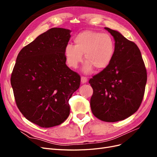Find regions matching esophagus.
Listing matches in <instances>:
<instances>
[{
  "mask_svg": "<svg viewBox=\"0 0 157 157\" xmlns=\"http://www.w3.org/2000/svg\"><path fill=\"white\" fill-rule=\"evenodd\" d=\"M87 81H88V79H87L86 77H81V82L82 84L86 83Z\"/></svg>",
  "mask_w": 157,
  "mask_h": 157,
  "instance_id": "obj_1",
  "label": "esophagus"
}]
</instances>
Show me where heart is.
<instances>
[{"mask_svg":"<svg viewBox=\"0 0 157 157\" xmlns=\"http://www.w3.org/2000/svg\"><path fill=\"white\" fill-rule=\"evenodd\" d=\"M75 45L68 44L65 48L66 61L69 67L77 68L82 61L86 63L82 71L91 73L93 68L100 70L110 63L115 53V42L108 33L93 31L80 33L74 39Z\"/></svg>","mask_w":157,"mask_h":157,"instance_id":"obj_1","label":"heart"}]
</instances>
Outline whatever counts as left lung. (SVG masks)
I'll use <instances>...</instances> for the list:
<instances>
[{"label": "left lung", "mask_w": 157, "mask_h": 157, "mask_svg": "<svg viewBox=\"0 0 157 157\" xmlns=\"http://www.w3.org/2000/svg\"><path fill=\"white\" fill-rule=\"evenodd\" d=\"M115 40V53L106 68L90 78V107L105 122L124 120L135 113L143 100L147 71L137 45L118 31L105 27Z\"/></svg>", "instance_id": "1"}]
</instances>
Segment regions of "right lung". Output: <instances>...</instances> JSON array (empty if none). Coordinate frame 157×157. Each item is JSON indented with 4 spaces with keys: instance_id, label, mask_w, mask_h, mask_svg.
Instances as JSON below:
<instances>
[{
    "instance_id": "obj_1",
    "label": "right lung",
    "mask_w": 157,
    "mask_h": 157,
    "mask_svg": "<svg viewBox=\"0 0 157 157\" xmlns=\"http://www.w3.org/2000/svg\"><path fill=\"white\" fill-rule=\"evenodd\" d=\"M71 31L52 28L21 50L11 76L19 110L42 128L63 122L69 115V99L80 86L78 74L66 65L65 48Z\"/></svg>"
}]
</instances>
